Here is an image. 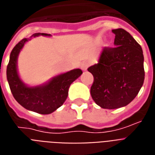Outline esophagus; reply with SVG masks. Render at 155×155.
<instances>
[{
	"instance_id": "esophagus-1",
	"label": "esophagus",
	"mask_w": 155,
	"mask_h": 155,
	"mask_svg": "<svg viewBox=\"0 0 155 155\" xmlns=\"http://www.w3.org/2000/svg\"><path fill=\"white\" fill-rule=\"evenodd\" d=\"M90 66V63L89 62H82V64H81V68H82L83 71H85V70H87V68H88V67Z\"/></svg>"
}]
</instances>
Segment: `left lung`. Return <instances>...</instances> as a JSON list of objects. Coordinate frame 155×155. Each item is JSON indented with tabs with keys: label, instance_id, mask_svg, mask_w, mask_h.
Segmentation results:
<instances>
[{
	"label": "left lung",
	"instance_id": "1",
	"mask_svg": "<svg viewBox=\"0 0 155 155\" xmlns=\"http://www.w3.org/2000/svg\"><path fill=\"white\" fill-rule=\"evenodd\" d=\"M116 47H105L99 63L87 68L93 75L91 95L104 109H116L131 102L144 83L141 46L124 29H116Z\"/></svg>",
	"mask_w": 155,
	"mask_h": 155
}]
</instances>
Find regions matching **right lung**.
Here are the masks:
<instances>
[{
	"label": "right lung",
	"instance_id": "obj_1",
	"mask_svg": "<svg viewBox=\"0 0 155 155\" xmlns=\"http://www.w3.org/2000/svg\"><path fill=\"white\" fill-rule=\"evenodd\" d=\"M39 35L34 34L31 37ZM42 35H48L42 34ZM30 39L27 38L21 39L12 49L6 69V77L11 93L18 103L27 110L47 115L57 110L64 104L68 97L70 85L82 74V71L78 68L72 70L54 78L46 85L35 87H27L18 76L16 61L20 49L23 48L25 43Z\"/></svg>",
	"mask_w": 155,
	"mask_h": 155
}]
</instances>
